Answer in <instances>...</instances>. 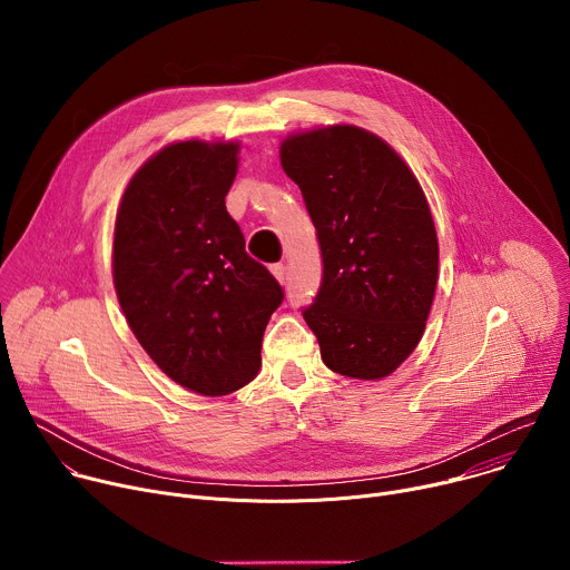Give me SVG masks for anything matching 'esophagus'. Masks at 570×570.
<instances>
[{
  "mask_svg": "<svg viewBox=\"0 0 570 570\" xmlns=\"http://www.w3.org/2000/svg\"><path fill=\"white\" fill-rule=\"evenodd\" d=\"M271 273L275 275V279H277L279 284H284V282H286V266H284V264H275V266H271Z\"/></svg>",
  "mask_w": 570,
  "mask_h": 570,
  "instance_id": "34e87169",
  "label": "esophagus"
}]
</instances>
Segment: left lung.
Wrapping results in <instances>:
<instances>
[{
    "instance_id": "left-lung-1",
    "label": "left lung",
    "mask_w": 570,
    "mask_h": 570,
    "mask_svg": "<svg viewBox=\"0 0 570 570\" xmlns=\"http://www.w3.org/2000/svg\"><path fill=\"white\" fill-rule=\"evenodd\" d=\"M279 159L317 229L322 286L304 320L324 365L390 376L420 345L438 288V232L420 180L387 141L352 124L293 132Z\"/></svg>"
}]
</instances>
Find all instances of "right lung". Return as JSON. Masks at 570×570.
Segmentation results:
<instances>
[{
    "label": "right lung",
    "instance_id": "obj_1",
    "mask_svg": "<svg viewBox=\"0 0 570 570\" xmlns=\"http://www.w3.org/2000/svg\"><path fill=\"white\" fill-rule=\"evenodd\" d=\"M236 139H185L150 155L115 218L112 282L139 345L171 381L203 396L250 383L284 291L246 253L225 209Z\"/></svg>",
    "mask_w": 570,
    "mask_h": 570
}]
</instances>
